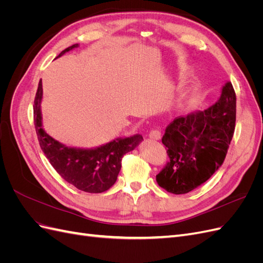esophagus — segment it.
<instances>
[{"instance_id":"obj_1","label":"esophagus","mask_w":263,"mask_h":263,"mask_svg":"<svg viewBox=\"0 0 263 263\" xmlns=\"http://www.w3.org/2000/svg\"><path fill=\"white\" fill-rule=\"evenodd\" d=\"M149 138L150 139H154V140H159V139L161 138V132L160 130H157V129L150 130Z\"/></svg>"}]
</instances>
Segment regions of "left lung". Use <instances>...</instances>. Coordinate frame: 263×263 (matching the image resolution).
I'll list each match as a JSON object with an SVG mask.
<instances>
[{
	"instance_id": "1",
	"label": "left lung",
	"mask_w": 263,
	"mask_h": 263,
	"mask_svg": "<svg viewBox=\"0 0 263 263\" xmlns=\"http://www.w3.org/2000/svg\"><path fill=\"white\" fill-rule=\"evenodd\" d=\"M236 124V93L232 82L205 110L177 117L162 137L170 161L156 176L159 186L185 194L202 185L225 160Z\"/></svg>"
}]
</instances>
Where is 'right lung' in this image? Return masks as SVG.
Wrapping results in <instances>:
<instances>
[{
	"instance_id": "1",
	"label": "right lung",
	"mask_w": 263,
	"mask_h": 263,
	"mask_svg": "<svg viewBox=\"0 0 263 263\" xmlns=\"http://www.w3.org/2000/svg\"><path fill=\"white\" fill-rule=\"evenodd\" d=\"M77 47L78 44L68 47L58 57ZM42 99L43 84L41 80L34 101V123L39 145L53 169L70 184L87 193H102L113 186L122 168L123 156L134 150L144 140L141 135L116 138L93 149L67 147L44 130Z\"/></svg>"
}]
</instances>
